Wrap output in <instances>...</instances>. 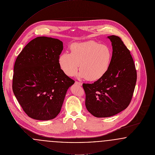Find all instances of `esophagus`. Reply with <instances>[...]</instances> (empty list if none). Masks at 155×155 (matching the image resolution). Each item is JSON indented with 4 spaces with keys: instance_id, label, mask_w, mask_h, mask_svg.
<instances>
[{
    "instance_id": "34e87169",
    "label": "esophagus",
    "mask_w": 155,
    "mask_h": 155,
    "mask_svg": "<svg viewBox=\"0 0 155 155\" xmlns=\"http://www.w3.org/2000/svg\"><path fill=\"white\" fill-rule=\"evenodd\" d=\"M75 84H78V85H82V82H78V81H75Z\"/></svg>"
}]
</instances>
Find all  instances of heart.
Returning <instances> with one entry per match:
<instances>
[{"instance_id":"obj_1","label":"heart","mask_w":155,"mask_h":155,"mask_svg":"<svg viewBox=\"0 0 155 155\" xmlns=\"http://www.w3.org/2000/svg\"><path fill=\"white\" fill-rule=\"evenodd\" d=\"M112 58V51L107 45L95 41L76 43L70 46V53L60 54L58 63L61 71L69 77L77 73L88 81L101 78L108 71Z\"/></svg>"}]
</instances>
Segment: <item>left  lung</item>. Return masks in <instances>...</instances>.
Segmentation results:
<instances>
[{
    "mask_svg": "<svg viewBox=\"0 0 155 155\" xmlns=\"http://www.w3.org/2000/svg\"><path fill=\"white\" fill-rule=\"evenodd\" d=\"M113 49L107 73L94 84H83L85 106L96 117L118 114L130 104L137 82V71L130 51L120 37L111 35Z\"/></svg>",
    "mask_w": 155,
    "mask_h": 155,
    "instance_id": "1",
    "label": "left lung"
}]
</instances>
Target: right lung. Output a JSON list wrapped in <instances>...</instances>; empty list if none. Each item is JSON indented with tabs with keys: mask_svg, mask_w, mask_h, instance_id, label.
I'll return each mask as SVG.
<instances>
[{
	"mask_svg": "<svg viewBox=\"0 0 155 155\" xmlns=\"http://www.w3.org/2000/svg\"><path fill=\"white\" fill-rule=\"evenodd\" d=\"M63 49V42L59 39L37 37L24 48L16 59L13 91L31 118H55L61 110L68 89L75 82L59 66L58 59Z\"/></svg>",
	"mask_w": 155,
	"mask_h": 155,
	"instance_id": "1",
	"label": "right lung"
}]
</instances>
